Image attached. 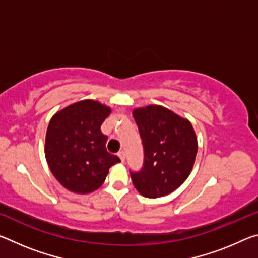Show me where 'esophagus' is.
<instances>
[{
    "label": "esophagus",
    "instance_id": "1",
    "mask_svg": "<svg viewBox=\"0 0 258 258\" xmlns=\"http://www.w3.org/2000/svg\"><path fill=\"white\" fill-rule=\"evenodd\" d=\"M118 157L120 158V160L123 161V163H124V161H125V157H126V155H125V151H124V150L119 151V152H118Z\"/></svg>",
    "mask_w": 258,
    "mask_h": 258
}]
</instances>
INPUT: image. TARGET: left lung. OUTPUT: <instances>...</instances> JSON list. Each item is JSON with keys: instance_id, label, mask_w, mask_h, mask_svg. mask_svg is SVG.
Instances as JSON below:
<instances>
[{"instance_id": "1", "label": "left lung", "mask_w": 258, "mask_h": 258, "mask_svg": "<svg viewBox=\"0 0 258 258\" xmlns=\"http://www.w3.org/2000/svg\"><path fill=\"white\" fill-rule=\"evenodd\" d=\"M142 140L141 171L130 172L140 194L159 198L172 194L190 175L198 150L197 137L187 119L161 106L133 110Z\"/></svg>"}]
</instances>
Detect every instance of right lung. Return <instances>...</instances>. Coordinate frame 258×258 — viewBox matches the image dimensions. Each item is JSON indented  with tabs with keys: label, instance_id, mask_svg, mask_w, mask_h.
<instances>
[{
	"label": "right lung",
	"instance_id": "add662e5",
	"mask_svg": "<svg viewBox=\"0 0 258 258\" xmlns=\"http://www.w3.org/2000/svg\"><path fill=\"white\" fill-rule=\"evenodd\" d=\"M111 109L83 100L52 117L45 137V157L61 185L75 194H90L103 184L109 168L120 159L109 154L101 127Z\"/></svg>",
	"mask_w": 258,
	"mask_h": 258
}]
</instances>
